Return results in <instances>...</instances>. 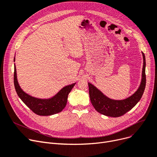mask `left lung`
<instances>
[{
    "label": "left lung",
    "instance_id": "obj_1",
    "mask_svg": "<svg viewBox=\"0 0 157 157\" xmlns=\"http://www.w3.org/2000/svg\"><path fill=\"white\" fill-rule=\"evenodd\" d=\"M143 56V68L140 86L134 94L124 100H113L106 96L92 83L88 82L89 96L92 105L101 114L111 117H119L134 107L140 100L146 87V57Z\"/></svg>",
    "mask_w": 157,
    "mask_h": 157
}]
</instances>
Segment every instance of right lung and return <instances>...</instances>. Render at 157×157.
<instances>
[{
  "label": "right lung",
  "instance_id": "right-lung-1",
  "mask_svg": "<svg viewBox=\"0 0 157 157\" xmlns=\"http://www.w3.org/2000/svg\"><path fill=\"white\" fill-rule=\"evenodd\" d=\"M15 59L14 57L13 61H15ZM75 83L65 86L57 94L49 98L42 99L34 97L27 94L21 88L14 63V85L17 94L28 108L39 116H50L61 112L67 105L68 95Z\"/></svg>",
  "mask_w": 157,
  "mask_h": 157
}]
</instances>
